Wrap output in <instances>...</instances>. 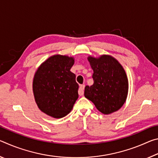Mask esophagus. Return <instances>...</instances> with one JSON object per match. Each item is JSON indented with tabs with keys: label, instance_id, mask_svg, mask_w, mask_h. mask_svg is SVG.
I'll return each mask as SVG.
<instances>
[{
	"label": "esophagus",
	"instance_id": "1",
	"mask_svg": "<svg viewBox=\"0 0 158 158\" xmlns=\"http://www.w3.org/2000/svg\"><path fill=\"white\" fill-rule=\"evenodd\" d=\"M84 88H85V85H81L79 86V95H80V96H81V95H84Z\"/></svg>",
	"mask_w": 158,
	"mask_h": 158
}]
</instances>
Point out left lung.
Instances as JSON below:
<instances>
[{
	"mask_svg": "<svg viewBox=\"0 0 158 158\" xmlns=\"http://www.w3.org/2000/svg\"><path fill=\"white\" fill-rule=\"evenodd\" d=\"M94 84L85 87L84 96L98 111L110 114L122 107L128 93V79L121 64L110 55L88 57Z\"/></svg>",
	"mask_w": 158,
	"mask_h": 158,
	"instance_id": "8db88e82",
	"label": "left lung"
}]
</instances>
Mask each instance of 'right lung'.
Here are the masks:
<instances>
[{"label": "right lung", "mask_w": 158, "mask_h": 158, "mask_svg": "<svg viewBox=\"0 0 158 158\" xmlns=\"http://www.w3.org/2000/svg\"><path fill=\"white\" fill-rule=\"evenodd\" d=\"M74 58L55 54L38 67L33 80L35 101L42 112L60 118L72 111L79 98L76 76L70 71Z\"/></svg>", "instance_id": "right-lung-1"}]
</instances>
